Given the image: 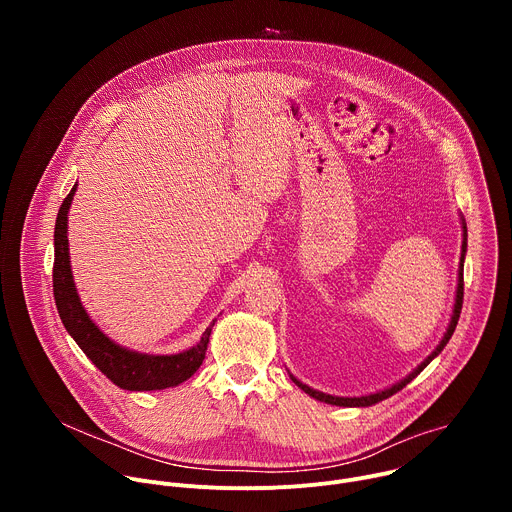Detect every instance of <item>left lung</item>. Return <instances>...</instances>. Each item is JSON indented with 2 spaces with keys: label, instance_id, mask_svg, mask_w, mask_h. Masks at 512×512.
<instances>
[{
  "label": "left lung",
  "instance_id": "1",
  "mask_svg": "<svg viewBox=\"0 0 512 512\" xmlns=\"http://www.w3.org/2000/svg\"><path fill=\"white\" fill-rule=\"evenodd\" d=\"M462 229H464V241H462V257H460V269H458V289H456V304H454V312H452V320H450V326H448V330H446V334H444V338H442V342L435 346V350L419 364L417 369H413L405 379H401L399 383H395L393 387H389V389H385V391H377V393H371V395H362V397H334V395H328V393H322V391H316V389H312V387H308V385H304L302 381H298L294 375L289 373V377H291V381H294L304 393H308L310 397H314V399H318V401H324V403H328V405H338V407H371V405H375V403H379V401H383V399H387V397H391V395H395L397 391H401L405 385H409L425 367L427 364L440 354L442 350H444V346L448 344V340L452 338V334H454V330H456V324H458V320H460V312H462V302H464V257H466V247H468V229H466V223H464V218H462Z\"/></svg>",
  "mask_w": 512,
  "mask_h": 512
}]
</instances>
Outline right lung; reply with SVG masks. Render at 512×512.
Returning a JSON list of instances; mask_svg holds the SVG:
<instances>
[{
    "label": "right lung",
    "instance_id": "right-lung-1",
    "mask_svg": "<svg viewBox=\"0 0 512 512\" xmlns=\"http://www.w3.org/2000/svg\"><path fill=\"white\" fill-rule=\"evenodd\" d=\"M77 192V184L72 186L64 202L60 204L56 227H54V269L52 287L58 316L66 332L75 338L81 350L89 356L95 367L117 387L127 391H160L176 387L190 379L204 360L208 338L214 326L204 330L196 346L178 354H145L129 350L113 342L101 328L91 320L77 294V285L72 281L70 255H68V208L72 196Z\"/></svg>",
    "mask_w": 512,
    "mask_h": 512
}]
</instances>
